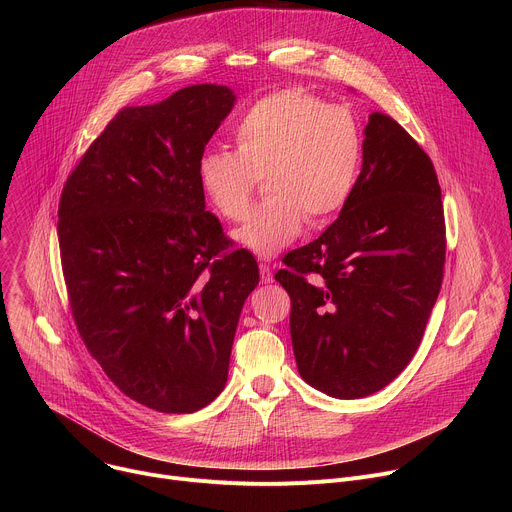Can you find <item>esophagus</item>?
Listing matches in <instances>:
<instances>
[{"mask_svg":"<svg viewBox=\"0 0 512 512\" xmlns=\"http://www.w3.org/2000/svg\"><path fill=\"white\" fill-rule=\"evenodd\" d=\"M259 271H261L263 283H271L273 281V273H271V267L267 263H259Z\"/></svg>","mask_w":512,"mask_h":512,"instance_id":"esophagus-1","label":"esophagus"}]
</instances>
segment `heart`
<instances>
[{
	"mask_svg": "<svg viewBox=\"0 0 512 512\" xmlns=\"http://www.w3.org/2000/svg\"><path fill=\"white\" fill-rule=\"evenodd\" d=\"M235 154L210 150L196 166L198 184L216 214L243 221L257 180L267 200L233 239L271 259L294 243L310 218L340 210L356 184L362 135L354 115L302 91H277L255 101L233 129Z\"/></svg>",
	"mask_w": 512,
	"mask_h": 512,
	"instance_id": "heart-1",
	"label": "heart"
}]
</instances>
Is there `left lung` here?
Wrapping results in <instances>:
<instances>
[{
  "mask_svg": "<svg viewBox=\"0 0 512 512\" xmlns=\"http://www.w3.org/2000/svg\"><path fill=\"white\" fill-rule=\"evenodd\" d=\"M275 273L291 300L302 379L336 399L387 387L413 358L446 261L442 190L429 156L371 113L362 168L336 221Z\"/></svg>",
  "mask_w": 512,
  "mask_h": 512,
  "instance_id": "1",
  "label": "left lung"
}]
</instances>
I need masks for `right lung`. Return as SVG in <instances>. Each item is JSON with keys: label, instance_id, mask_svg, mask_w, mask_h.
I'll return each mask as SVG.
<instances>
[{"label": "right lung", "instance_id": "obj_1", "mask_svg": "<svg viewBox=\"0 0 512 512\" xmlns=\"http://www.w3.org/2000/svg\"><path fill=\"white\" fill-rule=\"evenodd\" d=\"M225 85L121 109L64 184L62 271L77 328L129 399L192 413L225 389L255 257L227 251L196 166L233 111Z\"/></svg>", "mask_w": 512, "mask_h": 512}]
</instances>
